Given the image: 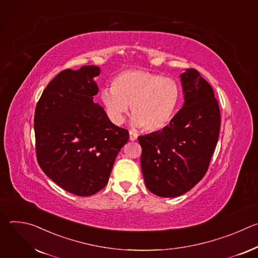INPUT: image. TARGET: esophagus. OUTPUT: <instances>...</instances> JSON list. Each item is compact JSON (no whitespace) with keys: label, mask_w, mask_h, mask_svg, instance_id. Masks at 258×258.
Instances as JSON below:
<instances>
[{"label":"esophagus","mask_w":258,"mask_h":258,"mask_svg":"<svg viewBox=\"0 0 258 258\" xmlns=\"http://www.w3.org/2000/svg\"><path fill=\"white\" fill-rule=\"evenodd\" d=\"M137 138H138V135H137L136 133H134V132L130 131V141L134 142V141H136V140H137Z\"/></svg>","instance_id":"obj_1"}]
</instances>
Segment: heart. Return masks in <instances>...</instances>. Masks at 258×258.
<instances>
[{
  "mask_svg": "<svg viewBox=\"0 0 258 258\" xmlns=\"http://www.w3.org/2000/svg\"><path fill=\"white\" fill-rule=\"evenodd\" d=\"M106 112L120 124L132 106L134 123L147 132L165 127L174 116L180 100L178 84L157 73L144 70L123 71L113 80L112 89L101 94Z\"/></svg>",
  "mask_w": 258,
  "mask_h": 258,
  "instance_id": "heart-1",
  "label": "heart"
}]
</instances>
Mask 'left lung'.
I'll return each instance as SVG.
<instances>
[{"label": "left lung", "instance_id": "obj_1", "mask_svg": "<svg viewBox=\"0 0 258 258\" xmlns=\"http://www.w3.org/2000/svg\"><path fill=\"white\" fill-rule=\"evenodd\" d=\"M185 103L169 124L138 138L146 187L160 197L191 190L205 175L217 144L220 111L212 87L198 70L180 75Z\"/></svg>", "mask_w": 258, "mask_h": 258}]
</instances>
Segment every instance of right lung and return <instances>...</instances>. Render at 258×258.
Segmentation results:
<instances>
[{"instance_id":"add662e5","label":"right lung","mask_w":258,"mask_h":258,"mask_svg":"<svg viewBox=\"0 0 258 258\" xmlns=\"http://www.w3.org/2000/svg\"><path fill=\"white\" fill-rule=\"evenodd\" d=\"M97 66L65 69L44 90L34 112L36 160L59 187L91 196L108 182L128 131L113 124L94 102Z\"/></svg>"}]
</instances>
